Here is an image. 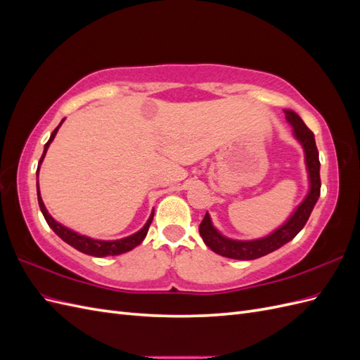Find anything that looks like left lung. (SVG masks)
<instances>
[{
  "instance_id": "8db88e82",
  "label": "left lung",
  "mask_w": 360,
  "mask_h": 360,
  "mask_svg": "<svg viewBox=\"0 0 360 360\" xmlns=\"http://www.w3.org/2000/svg\"><path fill=\"white\" fill-rule=\"evenodd\" d=\"M285 117L290 124L294 127V135H296V138L300 141V144L304 148V158H307V167L311 181V191L308 193V197L303 200V202L297 207V210L294 212V214L284 225L278 228L274 234H270L264 238H259V240H230V238L221 236L214 230L209 213H205L202 222L200 224V234L204 243L209 246L213 252L234 259H255L259 257H264L292 240L304 226V224L308 222L314 205L320 197L321 188L319 150L317 146H315L314 134L307 127V124L303 123V120L292 111H285Z\"/></svg>"
}]
</instances>
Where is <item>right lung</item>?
I'll return each instance as SVG.
<instances>
[{"instance_id": "obj_1", "label": "right lung", "mask_w": 360, "mask_h": 360, "mask_svg": "<svg viewBox=\"0 0 360 360\" xmlns=\"http://www.w3.org/2000/svg\"><path fill=\"white\" fill-rule=\"evenodd\" d=\"M64 122V120H63ZM61 122V123H63ZM61 123L53 129V132L51 134V138L48 143L45 144V150H43V155L39 160V165L41 163L43 158H45L46 155V150L49 147V144L52 143V139L56 138L57 135V130L58 127L61 126ZM37 176H39V168H37ZM37 200H39V205H40V210L43 213V216H45V219L48 222V225L52 228L53 231H56V234L58 237H61L64 242L69 243L70 246H73L75 249H78L79 252H84L86 255H93V257H106V255H120V254H124L127 252V250L136 248L141 242L144 240L146 236H147V231L150 228V224L151 221H153V214L151 213L150 219L147 221V224L141 228V230L132 236L129 237H124V238H120V240H112V242H105V240H94V238H90V237H85V236H81L78 233H75L72 230H69V228L63 226L61 224H58L57 221H53V217L48 213L45 204H43L41 201V197H40V191H39V183H37Z\"/></svg>"}]
</instances>
